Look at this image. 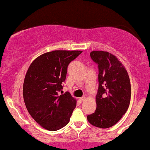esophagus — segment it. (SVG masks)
Here are the masks:
<instances>
[{
	"label": "esophagus",
	"instance_id": "esophagus-1",
	"mask_svg": "<svg viewBox=\"0 0 150 150\" xmlns=\"http://www.w3.org/2000/svg\"><path fill=\"white\" fill-rule=\"evenodd\" d=\"M85 99H86V97H85V96H83V97L79 98V100L81 101H83L85 100Z\"/></svg>",
	"mask_w": 150,
	"mask_h": 150
}]
</instances>
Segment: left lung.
<instances>
[{"label": "left lung", "instance_id": "8db88e82", "mask_svg": "<svg viewBox=\"0 0 150 150\" xmlns=\"http://www.w3.org/2000/svg\"><path fill=\"white\" fill-rule=\"evenodd\" d=\"M92 60L99 67V88L96 109L87 116L91 125L106 129L114 126L128 109L131 99V83L126 69L111 53L93 51Z\"/></svg>", "mask_w": 150, "mask_h": 150}]
</instances>
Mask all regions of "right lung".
I'll use <instances>...</instances> for the list:
<instances>
[{"label":"right lung","instance_id":"obj_1","mask_svg":"<svg viewBox=\"0 0 150 150\" xmlns=\"http://www.w3.org/2000/svg\"><path fill=\"white\" fill-rule=\"evenodd\" d=\"M81 51L56 50L38 56L30 64L24 79L23 95L28 113L49 131L60 129L70 120L76 100L62 92L67 67Z\"/></svg>","mask_w":150,"mask_h":150}]
</instances>
